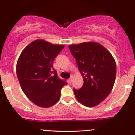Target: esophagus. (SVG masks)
Returning <instances> with one entry per match:
<instances>
[{
  "instance_id": "obj_1",
  "label": "esophagus",
  "mask_w": 135,
  "mask_h": 135,
  "mask_svg": "<svg viewBox=\"0 0 135 135\" xmlns=\"http://www.w3.org/2000/svg\"><path fill=\"white\" fill-rule=\"evenodd\" d=\"M72 80H73V76H71V77L69 79V83H72Z\"/></svg>"
}]
</instances>
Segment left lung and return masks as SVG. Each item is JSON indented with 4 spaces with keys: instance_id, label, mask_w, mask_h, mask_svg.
<instances>
[{
    "instance_id": "1",
    "label": "left lung",
    "mask_w": 135,
    "mask_h": 135,
    "mask_svg": "<svg viewBox=\"0 0 135 135\" xmlns=\"http://www.w3.org/2000/svg\"><path fill=\"white\" fill-rule=\"evenodd\" d=\"M83 77L80 89H74L81 104L93 107L100 104L110 93L115 80V60L106 48L94 42L69 45Z\"/></svg>"
}]
</instances>
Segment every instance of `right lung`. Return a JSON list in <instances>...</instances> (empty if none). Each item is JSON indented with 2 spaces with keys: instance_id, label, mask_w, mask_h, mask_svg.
Wrapping results in <instances>:
<instances>
[{
  "instance_id": "add662e5",
  "label": "right lung",
  "mask_w": 135,
  "mask_h": 135,
  "mask_svg": "<svg viewBox=\"0 0 135 135\" xmlns=\"http://www.w3.org/2000/svg\"><path fill=\"white\" fill-rule=\"evenodd\" d=\"M64 47L36 40L23 49L17 61L16 74L21 89L29 100L40 107L48 108L56 103L61 89L67 84L59 79L52 65Z\"/></svg>"
}]
</instances>
